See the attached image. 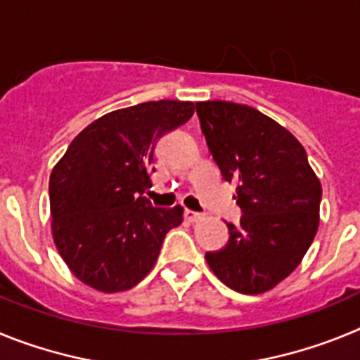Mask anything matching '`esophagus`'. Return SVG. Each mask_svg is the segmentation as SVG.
<instances>
[{
	"mask_svg": "<svg viewBox=\"0 0 360 360\" xmlns=\"http://www.w3.org/2000/svg\"><path fill=\"white\" fill-rule=\"evenodd\" d=\"M200 218H202V214H200V212H195V211H191V209H186V219H189V221H198Z\"/></svg>",
	"mask_w": 360,
	"mask_h": 360,
	"instance_id": "1",
	"label": "esophagus"
}]
</instances>
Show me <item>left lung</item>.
Instances as JSON below:
<instances>
[{"mask_svg": "<svg viewBox=\"0 0 360 360\" xmlns=\"http://www.w3.org/2000/svg\"><path fill=\"white\" fill-rule=\"evenodd\" d=\"M209 151L236 184L240 225L227 224L224 249L205 254L219 281L240 294H263L301 263L319 227V178L301 142L256 108L196 103Z\"/></svg>", "mask_w": 360, "mask_h": 360, "instance_id": "obj_1", "label": "left lung"}]
</instances>
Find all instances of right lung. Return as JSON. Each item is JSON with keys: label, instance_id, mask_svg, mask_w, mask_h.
I'll return each mask as SVG.
<instances>
[{"label": "right lung", "instance_id": "add662e5", "mask_svg": "<svg viewBox=\"0 0 360 360\" xmlns=\"http://www.w3.org/2000/svg\"><path fill=\"white\" fill-rule=\"evenodd\" d=\"M195 104L149 101L106 113L72 141L50 174V212L57 250L84 285L115 294L151 272L165 234L184 209H155V148L164 133L186 124Z\"/></svg>", "mask_w": 360, "mask_h": 360}]
</instances>
